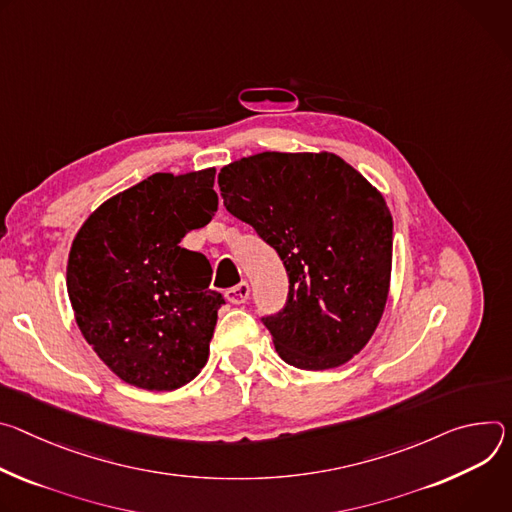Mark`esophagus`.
Masks as SVG:
<instances>
[{
	"mask_svg": "<svg viewBox=\"0 0 512 512\" xmlns=\"http://www.w3.org/2000/svg\"><path fill=\"white\" fill-rule=\"evenodd\" d=\"M248 297H250L248 282H240V285H236V287L225 291V299L230 301L232 305H244V303L248 301Z\"/></svg>",
	"mask_w": 512,
	"mask_h": 512,
	"instance_id": "obj_1",
	"label": "esophagus"
}]
</instances>
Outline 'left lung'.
I'll return each mask as SVG.
<instances>
[{
    "label": "left lung",
    "mask_w": 512,
    "mask_h": 512,
    "mask_svg": "<svg viewBox=\"0 0 512 512\" xmlns=\"http://www.w3.org/2000/svg\"><path fill=\"white\" fill-rule=\"evenodd\" d=\"M225 209L280 256L289 299L266 317L278 356L301 370L350 362L374 335L390 289L392 215L333 152H260L217 175Z\"/></svg>",
    "instance_id": "left-lung-1"
}]
</instances>
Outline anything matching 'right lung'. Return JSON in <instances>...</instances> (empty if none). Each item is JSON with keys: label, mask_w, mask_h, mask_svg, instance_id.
Segmentation results:
<instances>
[{"label": "right lung", "mask_w": 512, "mask_h": 512, "mask_svg": "<svg viewBox=\"0 0 512 512\" xmlns=\"http://www.w3.org/2000/svg\"><path fill=\"white\" fill-rule=\"evenodd\" d=\"M215 168L154 173L103 201L77 232L67 262L75 321L99 360L144 390H175L209 358L217 309L211 266L181 248L217 209Z\"/></svg>", "instance_id": "obj_1"}]
</instances>
